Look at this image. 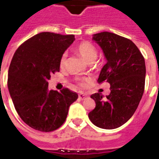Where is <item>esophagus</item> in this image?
I'll return each instance as SVG.
<instances>
[{"label": "esophagus", "instance_id": "obj_1", "mask_svg": "<svg viewBox=\"0 0 159 159\" xmlns=\"http://www.w3.org/2000/svg\"><path fill=\"white\" fill-rule=\"evenodd\" d=\"M78 97H79V99L81 100H85L87 97V95L85 94V93H80V94L78 95Z\"/></svg>", "mask_w": 159, "mask_h": 159}]
</instances>
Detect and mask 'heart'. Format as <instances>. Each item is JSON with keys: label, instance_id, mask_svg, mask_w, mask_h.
Segmentation results:
<instances>
[{"label": "heart", "instance_id": "obj_1", "mask_svg": "<svg viewBox=\"0 0 159 159\" xmlns=\"http://www.w3.org/2000/svg\"><path fill=\"white\" fill-rule=\"evenodd\" d=\"M75 49L88 62H93L97 58V53H98L97 47L93 43L88 42V41H83V42L78 43L76 46ZM66 57H67L66 53H63L60 58V67H64L65 63H66ZM86 82H87V80H82V82H80V84L82 86H84Z\"/></svg>", "mask_w": 159, "mask_h": 159}]
</instances>
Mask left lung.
Returning <instances> with one entry per match:
<instances>
[{"instance_id": "left-lung-1", "label": "left lung", "mask_w": 159, "mask_h": 159, "mask_svg": "<svg viewBox=\"0 0 159 159\" xmlns=\"http://www.w3.org/2000/svg\"><path fill=\"white\" fill-rule=\"evenodd\" d=\"M93 40L101 46L107 60L97 82L110 83L111 93L106 98L98 92L91 96L96 107L88 117L99 128L116 129L131 118L142 98L144 57L130 39L116 34L101 32L94 34Z\"/></svg>"}]
</instances>
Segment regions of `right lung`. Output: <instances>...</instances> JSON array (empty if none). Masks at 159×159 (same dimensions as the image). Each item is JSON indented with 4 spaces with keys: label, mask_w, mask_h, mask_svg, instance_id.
<instances>
[{
    "label": "right lung",
    "mask_w": 159,
    "mask_h": 159,
    "mask_svg": "<svg viewBox=\"0 0 159 159\" xmlns=\"http://www.w3.org/2000/svg\"><path fill=\"white\" fill-rule=\"evenodd\" d=\"M75 40L72 34L42 32L25 41L11 60L9 92L17 113L30 127L51 132L62 125L78 95L68 88L48 90L51 75L59 72L60 58Z\"/></svg>",
    "instance_id": "obj_1"
}]
</instances>
